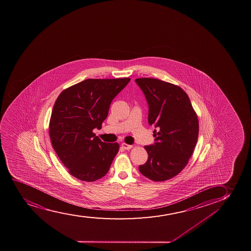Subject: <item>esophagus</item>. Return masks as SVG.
I'll use <instances>...</instances> for the list:
<instances>
[{
	"label": "esophagus",
	"instance_id": "obj_1",
	"mask_svg": "<svg viewBox=\"0 0 251 251\" xmlns=\"http://www.w3.org/2000/svg\"><path fill=\"white\" fill-rule=\"evenodd\" d=\"M121 146H122V148H124V149H126V150H129V149H130V148H132L133 146L132 145H128V144H126V143H122L121 144Z\"/></svg>",
	"mask_w": 251,
	"mask_h": 251
}]
</instances>
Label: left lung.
<instances>
[{"label":"left lung","mask_w":251,"mask_h":251,"mask_svg":"<svg viewBox=\"0 0 251 251\" xmlns=\"http://www.w3.org/2000/svg\"><path fill=\"white\" fill-rule=\"evenodd\" d=\"M149 105L148 123L155 144L145 146L147 163L140 165L142 176L152 181L169 180L187 165L199 135V121L187 94L177 85L150 77L136 78Z\"/></svg>","instance_id":"8db88e82"}]
</instances>
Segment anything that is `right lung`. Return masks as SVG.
<instances>
[{"label": "right lung", "instance_id": "obj_1", "mask_svg": "<svg viewBox=\"0 0 251 251\" xmlns=\"http://www.w3.org/2000/svg\"><path fill=\"white\" fill-rule=\"evenodd\" d=\"M130 78L87 79L62 91L54 102L49 125L52 147L71 176L96 181L109 171L119 146L101 141V129L113 99Z\"/></svg>", "mask_w": 251, "mask_h": 251}]
</instances>
